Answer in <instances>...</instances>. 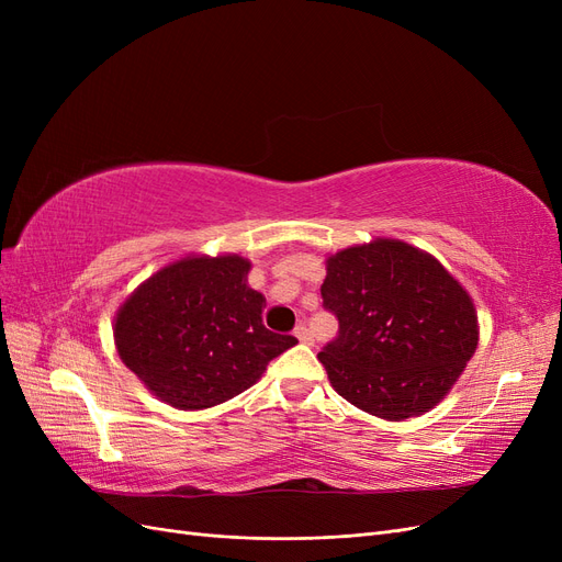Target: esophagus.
Returning a JSON list of instances; mask_svg holds the SVG:
<instances>
[{
  "label": "esophagus",
  "mask_w": 562,
  "mask_h": 562,
  "mask_svg": "<svg viewBox=\"0 0 562 562\" xmlns=\"http://www.w3.org/2000/svg\"><path fill=\"white\" fill-rule=\"evenodd\" d=\"M295 337L300 339L302 345H314V337H312V330L307 326H300L295 328Z\"/></svg>",
  "instance_id": "obj_1"
}]
</instances>
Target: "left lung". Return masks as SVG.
I'll return each instance as SVG.
<instances>
[{"label": "left lung", "mask_w": 562, "mask_h": 562, "mask_svg": "<svg viewBox=\"0 0 562 562\" xmlns=\"http://www.w3.org/2000/svg\"><path fill=\"white\" fill-rule=\"evenodd\" d=\"M339 321L318 353L339 396L386 422L429 413L479 347L481 326L467 288L431 252L372 239L326 258L321 285Z\"/></svg>", "instance_id": "8db88e82"}]
</instances>
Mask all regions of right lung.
I'll return each mask as SVG.
<instances>
[{
    "label": "right lung",
    "instance_id": "add662e5",
    "mask_svg": "<svg viewBox=\"0 0 562 562\" xmlns=\"http://www.w3.org/2000/svg\"><path fill=\"white\" fill-rule=\"evenodd\" d=\"M236 252L184 255L164 265L114 316L119 359L151 396L178 411H206L250 389L269 361L297 345L265 328L267 300L248 285Z\"/></svg>",
    "mask_w": 562,
    "mask_h": 562
}]
</instances>
